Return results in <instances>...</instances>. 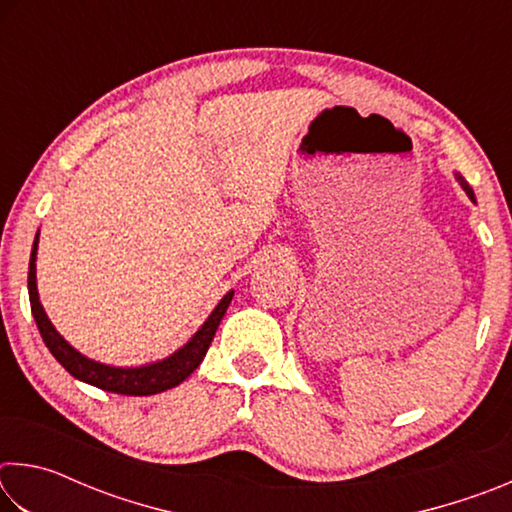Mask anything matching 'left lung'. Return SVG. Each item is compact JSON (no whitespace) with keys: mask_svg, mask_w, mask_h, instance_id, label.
I'll list each match as a JSON object with an SVG mask.
<instances>
[{"mask_svg":"<svg viewBox=\"0 0 512 512\" xmlns=\"http://www.w3.org/2000/svg\"><path fill=\"white\" fill-rule=\"evenodd\" d=\"M461 185H463V189H465V192H467V196H470V198H472V201H474V194H472V189H470V187H467V185L463 183V180H461Z\"/></svg>","mask_w":512,"mask_h":512,"instance_id":"8db88e82","label":"left lung"}]
</instances>
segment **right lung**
Masks as SVG:
<instances>
[{
    "label": "right lung",
    "mask_w": 512,
    "mask_h": 512,
    "mask_svg": "<svg viewBox=\"0 0 512 512\" xmlns=\"http://www.w3.org/2000/svg\"><path fill=\"white\" fill-rule=\"evenodd\" d=\"M36 250H38V237L33 241L31 250V262H29V300H31V314L36 318V325L40 329V336L49 352L54 354L56 361L63 366L69 375L101 388V391L119 393V395H155L169 388L183 384V381L192 375V372L201 366L203 357L210 350V343L214 339L216 329H219L221 318L228 309L232 300V291L225 293L223 300L216 305V309L205 320V325L194 334V339L189 341L185 348H180L176 354H171L169 359L151 363V366L142 368H112L103 366V363L92 361L83 357L81 352H76L63 336H60L54 325L49 323L45 309L40 305L38 287H36Z\"/></svg>",
    "instance_id": "obj_1"
}]
</instances>
